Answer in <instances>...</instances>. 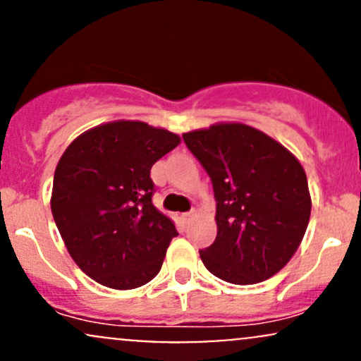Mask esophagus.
Returning a JSON list of instances; mask_svg holds the SVG:
<instances>
[{
  "label": "esophagus",
  "instance_id": "34e87169",
  "mask_svg": "<svg viewBox=\"0 0 361 361\" xmlns=\"http://www.w3.org/2000/svg\"><path fill=\"white\" fill-rule=\"evenodd\" d=\"M197 217V210H192V212H186V214H181V221L185 224H190L193 221V219Z\"/></svg>",
  "mask_w": 361,
  "mask_h": 361
}]
</instances>
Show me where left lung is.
<instances>
[{
  "instance_id": "left-lung-1",
  "label": "left lung",
  "mask_w": 361,
  "mask_h": 361,
  "mask_svg": "<svg viewBox=\"0 0 361 361\" xmlns=\"http://www.w3.org/2000/svg\"><path fill=\"white\" fill-rule=\"evenodd\" d=\"M209 173L217 238L200 250L212 275L252 285L276 275L299 250L310 219L307 176L295 156L258 128L217 122L183 134Z\"/></svg>"
}]
</instances>
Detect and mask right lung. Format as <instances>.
<instances>
[{"label": "right lung", "instance_id": "1", "mask_svg": "<svg viewBox=\"0 0 361 361\" xmlns=\"http://www.w3.org/2000/svg\"><path fill=\"white\" fill-rule=\"evenodd\" d=\"M180 135L140 120L88 128L69 144L54 173L51 210L74 263L115 290L159 273L175 222L152 204L151 168Z\"/></svg>", "mask_w": 361, "mask_h": 361}]
</instances>
